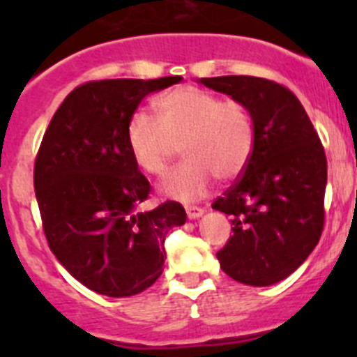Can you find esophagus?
Listing matches in <instances>:
<instances>
[{
    "mask_svg": "<svg viewBox=\"0 0 357 357\" xmlns=\"http://www.w3.org/2000/svg\"><path fill=\"white\" fill-rule=\"evenodd\" d=\"M185 213H188L189 220H197V218H200L204 214V209L198 206H185Z\"/></svg>",
    "mask_w": 357,
    "mask_h": 357,
    "instance_id": "1",
    "label": "esophagus"
}]
</instances>
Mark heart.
Wrapping results in <instances>:
<instances>
[{
  "label": "heart",
  "instance_id": "b5f03b06",
  "mask_svg": "<svg viewBox=\"0 0 357 357\" xmlns=\"http://www.w3.org/2000/svg\"><path fill=\"white\" fill-rule=\"evenodd\" d=\"M153 105L159 119L137 110L128 121L127 141L132 159L150 175H162L182 144L188 159L166 176L164 193L197 200L214 176L230 181L247 168L255 128L245 103L184 85L160 94Z\"/></svg>",
  "mask_w": 357,
  "mask_h": 357
}]
</instances>
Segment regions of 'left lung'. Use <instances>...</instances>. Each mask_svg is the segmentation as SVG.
<instances>
[{
	"label": "left lung",
	"instance_id": "8db88e82",
	"mask_svg": "<svg viewBox=\"0 0 357 357\" xmlns=\"http://www.w3.org/2000/svg\"><path fill=\"white\" fill-rule=\"evenodd\" d=\"M200 82L245 103L255 128L247 168L213 202V209L232 216V238L216 257L241 284H275L320 241L327 185L324 144L298 98L282 84L257 77Z\"/></svg>",
	"mask_w": 357,
	"mask_h": 357
}]
</instances>
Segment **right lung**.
<instances>
[{
    "label": "right lung",
    "mask_w": 357,
    "mask_h": 357,
    "mask_svg": "<svg viewBox=\"0 0 357 357\" xmlns=\"http://www.w3.org/2000/svg\"><path fill=\"white\" fill-rule=\"evenodd\" d=\"M181 80L85 82L56 109L37 151L33 188L44 236L62 266L100 295L150 288L162 273L166 234L185 223L178 202L141 211L151 185L127 141L143 98Z\"/></svg>",
    "instance_id": "right-lung-1"
}]
</instances>
